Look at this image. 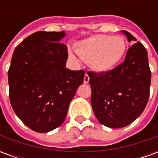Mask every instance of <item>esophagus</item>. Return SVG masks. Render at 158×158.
Instances as JSON below:
<instances>
[{
	"instance_id": "esophagus-1",
	"label": "esophagus",
	"mask_w": 158,
	"mask_h": 158,
	"mask_svg": "<svg viewBox=\"0 0 158 158\" xmlns=\"http://www.w3.org/2000/svg\"><path fill=\"white\" fill-rule=\"evenodd\" d=\"M89 75H88L87 73H85V76H84V83H85V84H88V83H89Z\"/></svg>"
}]
</instances>
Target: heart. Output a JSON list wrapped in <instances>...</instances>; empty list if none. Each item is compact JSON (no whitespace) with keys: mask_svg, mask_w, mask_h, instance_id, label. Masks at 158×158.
Masks as SVG:
<instances>
[{"mask_svg":"<svg viewBox=\"0 0 158 158\" xmlns=\"http://www.w3.org/2000/svg\"><path fill=\"white\" fill-rule=\"evenodd\" d=\"M126 47L125 40L122 36L95 35L79 40L75 45V52L82 60L89 62L94 70L107 73L120 63ZM69 56L77 60L72 52H69Z\"/></svg>","mask_w":158,"mask_h":158,"instance_id":"obj_1","label":"heart"}]
</instances>
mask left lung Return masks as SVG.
Instances as JSON below:
<instances>
[{"mask_svg":"<svg viewBox=\"0 0 158 158\" xmlns=\"http://www.w3.org/2000/svg\"><path fill=\"white\" fill-rule=\"evenodd\" d=\"M129 42L137 40L125 30ZM91 106L96 118L108 128H123L142 113L150 95L151 70L145 46L136 42L123 62L107 73L89 72Z\"/></svg>","mask_w":158,"mask_h":158,"instance_id":"left-lung-1","label":"left lung"}]
</instances>
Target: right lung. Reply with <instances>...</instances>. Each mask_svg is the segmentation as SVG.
<instances>
[{"label":"right lung","mask_w":158,"mask_h":158,"mask_svg":"<svg viewBox=\"0 0 158 158\" xmlns=\"http://www.w3.org/2000/svg\"><path fill=\"white\" fill-rule=\"evenodd\" d=\"M64 31H38L19 44L8 70L12 109L26 126L46 133L62 124L85 71L66 68Z\"/></svg>","instance_id":"1"}]
</instances>
